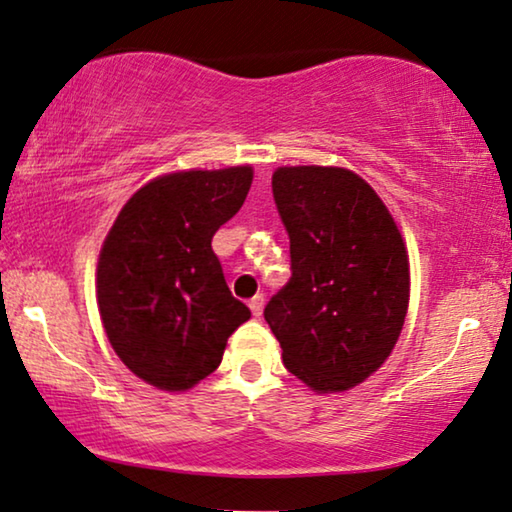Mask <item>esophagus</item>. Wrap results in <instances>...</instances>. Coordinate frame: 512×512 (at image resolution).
<instances>
[{
    "label": "esophagus",
    "mask_w": 512,
    "mask_h": 512,
    "mask_svg": "<svg viewBox=\"0 0 512 512\" xmlns=\"http://www.w3.org/2000/svg\"><path fill=\"white\" fill-rule=\"evenodd\" d=\"M263 305H265V298L263 296H254V298L249 300V310L254 312V317H261Z\"/></svg>",
    "instance_id": "esophagus-1"
}]
</instances>
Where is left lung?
<instances>
[{"instance_id":"obj_1","label":"left lung","mask_w":512,"mask_h":512,"mask_svg":"<svg viewBox=\"0 0 512 512\" xmlns=\"http://www.w3.org/2000/svg\"><path fill=\"white\" fill-rule=\"evenodd\" d=\"M291 279L265 305L284 366L319 394L352 389L387 361L410 300L396 221L359 174L298 165L272 174Z\"/></svg>"}]
</instances>
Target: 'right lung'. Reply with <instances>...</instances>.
Instances as JSON below:
<instances>
[{"label":"right lung","mask_w":512,"mask_h":512,"mask_svg":"<svg viewBox=\"0 0 512 512\" xmlns=\"http://www.w3.org/2000/svg\"><path fill=\"white\" fill-rule=\"evenodd\" d=\"M254 170H188L139 188L97 263V305L125 366L153 387L186 391L219 368L251 317L233 298L212 237L240 212Z\"/></svg>","instance_id":"obj_1"}]
</instances>
